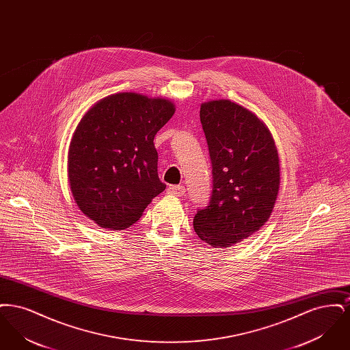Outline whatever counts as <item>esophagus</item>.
<instances>
[{
    "mask_svg": "<svg viewBox=\"0 0 350 350\" xmlns=\"http://www.w3.org/2000/svg\"><path fill=\"white\" fill-rule=\"evenodd\" d=\"M185 186H181V185H178V186H169L167 187V194H170V196H177V197H183L185 196Z\"/></svg>",
    "mask_w": 350,
    "mask_h": 350,
    "instance_id": "esophagus-1",
    "label": "esophagus"
}]
</instances>
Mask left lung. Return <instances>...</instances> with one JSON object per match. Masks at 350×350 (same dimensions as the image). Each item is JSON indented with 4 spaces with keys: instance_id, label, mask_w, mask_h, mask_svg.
<instances>
[{
    "instance_id": "obj_1",
    "label": "left lung",
    "mask_w": 350,
    "mask_h": 350,
    "mask_svg": "<svg viewBox=\"0 0 350 350\" xmlns=\"http://www.w3.org/2000/svg\"><path fill=\"white\" fill-rule=\"evenodd\" d=\"M213 164V196L197 211L194 231L214 248H230L271 215L281 183L278 150L267 124L230 100L200 105Z\"/></svg>"
}]
</instances>
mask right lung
Masks as SVG:
<instances>
[{
  "label": "right lung",
  "mask_w": 350,
  "mask_h": 350,
  "mask_svg": "<svg viewBox=\"0 0 350 350\" xmlns=\"http://www.w3.org/2000/svg\"><path fill=\"white\" fill-rule=\"evenodd\" d=\"M174 111L167 98L124 92L85 113L68 150V181L85 217L106 230H126L165 190L153 139Z\"/></svg>",
  "instance_id": "add662e5"
}]
</instances>
